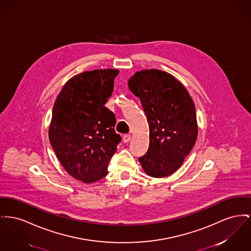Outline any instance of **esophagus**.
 Returning a JSON list of instances; mask_svg holds the SVG:
<instances>
[{
  "mask_svg": "<svg viewBox=\"0 0 251 251\" xmlns=\"http://www.w3.org/2000/svg\"><path fill=\"white\" fill-rule=\"evenodd\" d=\"M131 140V134H125L123 135V142L128 143Z\"/></svg>",
  "mask_w": 251,
  "mask_h": 251,
  "instance_id": "1",
  "label": "esophagus"
}]
</instances>
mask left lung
<instances>
[{
  "label": "left lung",
  "instance_id": "8db88e82",
  "mask_svg": "<svg viewBox=\"0 0 251 251\" xmlns=\"http://www.w3.org/2000/svg\"><path fill=\"white\" fill-rule=\"evenodd\" d=\"M128 86L139 98L150 128L148 151L138 160L150 176H169L181 167L197 138L192 98L174 75L157 69L136 72Z\"/></svg>",
  "mask_w": 251,
  "mask_h": 251
}]
</instances>
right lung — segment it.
Returning <instances> with one entry per match:
<instances>
[{
  "label": "right lung",
  "mask_w": 251,
  "mask_h": 251,
  "mask_svg": "<svg viewBox=\"0 0 251 251\" xmlns=\"http://www.w3.org/2000/svg\"><path fill=\"white\" fill-rule=\"evenodd\" d=\"M118 69L86 71L70 78L54 103L49 140L64 170L93 183L106 176L121 140L115 114L104 105L114 91Z\"/></svg>",
  "instance_id": "add662e5"
}]
</instances>
